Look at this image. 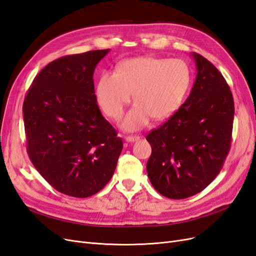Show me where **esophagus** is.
<instances>
[{
	"label": "esophagus",
	"mask_w": 256,
	"mask_h": 256,
	"mask_svg": "<svg viewBox=\"0 0 256 256\" xmlns=\"http://www.w3.org/2000/svg\"><path fill=\"white\" fill-rule=\"evenodd\" d=\"M125 140L129 143H132V142L140 140V136H128L125 138Z\"/></svg>",
	"instance_id": "1"
}]
</instances>
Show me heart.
<instances>
[{"label": "heart", "mask_w": 256, "mask_h": 256, "mask_svg": "<svg viewBox=\"0 0 256 256\" xmlns=\"http://www.w3.org/2000/svg\"><path fill=\"white\" fill-rule=\"evenodd\" d=\"M190 82V69L182 60L134 58L124 60L116 72H104L100 76L96 96L104 112L118 120L134 92L136 102L122 126L134 131L145 127L152 118H171L180 108Z\"/></svg>", "instance_id": "b5f03b06"}]
</instances>
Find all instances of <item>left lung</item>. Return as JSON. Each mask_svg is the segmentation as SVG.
Returning a JSON list of instances; mask_svg holds the SVG:
<instances>
[{
	"label": "left lung",
	"instance_id": "1",
	"mask_svg": "<svg viewBox=\"0 0 256 256\" xmlns=\"http://www.w3.org/2000/svg\"><path fill=\"white\" fill-rule=\"evenodd\" d=\"M196 78L189 97L171 118L146 136L152 146L148 178L160 194L182 200L210 184L226 160L234 122V99L210 62L191 53Z\"/></svg>",
	"mask_w": 256,
	"mask_h": 256
}]
</instances>
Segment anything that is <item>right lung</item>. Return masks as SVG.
Masks as SVG:
<instances>
[{
    "label": "right lung",
    "mask_w": 256,
    "mask_h": 256,
    "mask_svg": "<svg viewBox=\"0 0 256 256\" xmlns=\"http://www.w3.org/2000/svg\"><path fill=\"white\" fill-rule=\"evenodd\" d=\"M110 49L67 56L38 74L23 104L30 161L60 193L88 198L109 182L122 150L100 112L94 88L97 64Z\"/></svg>",
    "instance_id": "right-lung-1"
}]
</instances>
